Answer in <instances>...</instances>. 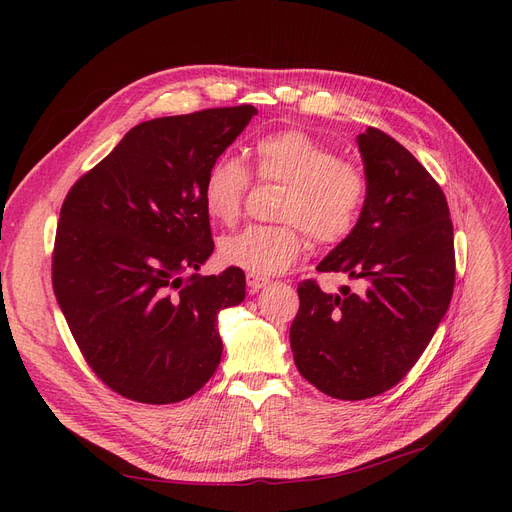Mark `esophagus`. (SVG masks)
I'll return each mask as SVG.
<instances>
[{
    "label": "esophagus",
    "instance_id": "34e87169",
    "mask_svg": "<svg viewBox=\"0 0 512 512\" xmlns=\"http://www.w3.org/2000/svg\"><path fill=\"white\" fill-rule=\"evenodd\" d=\"M247 284H249V288H251V292H257V290H261L263 286H267L270 284V278H265V276H257V274H247Z\"/></svg>",
    "mask_w": 512,
    "mask_h": 512
}]
</instances>
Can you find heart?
Listing matches in <instances>:
<instances>
[{"instance_id": "obj_1", "label": "heart", "mask_w": 512, "mask_h": 512, "mask_svg": "<svg viewBox=\"0 0 512 512\" xmlns=\"http://www.w3.org/2000/svg\"><path fill=\"white\" fill-rule=\"evenodd\" d=\"M255 176L263 184H280L278 226H249L220 240L224 263L257 276L286 272L309 247L338 245L351 236L367 205L369 178L351 159L303 128L267 132L253 143ZM253 184L249 168L236 155L215 157L205 170L201 201L211 220L232 224Z\"/></svg>"}]
</instances>
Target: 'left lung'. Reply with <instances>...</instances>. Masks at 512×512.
I'll return each mask as SVG.
<instances>
[{
  "label": "left lung",
  "instance_id": "left-lung-1",
  "mask_svg": "<svg viewBox=\"0 0 512 512\" xmlns=\"http://www.w3.org/2000/svg\"><path fill=\"white\" fill-rule=\"evenodd\" d=\"M369 197L357 230L317 270L359 280V292L299 284L290 326L294 365L317 390L363 400L396 386L438 330L454 288V236L440 184L390 134H359Z\"/></svg>",
  "mask_w": 512,
  "mask_h": 512
}]
</instances>
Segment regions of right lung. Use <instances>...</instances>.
Here are the masks:
<instances>
[{"mask_svg": "<svg viewBox=\"0 0 512 512\" xmlns=\"http://www.w3.org/2000/svg\"><path fill=\"white\" fill-rule=\"evenodd\" d=\"M255 114L236 105L141 122L62 203L53 292L87 365L128 400H184L220 365L215 321L245 299V272L182 274L213 253L205 170Z\"/></svg>", "mask_w": 512, "mask_h": 512, "instance_id": "add662e5", "label": "right lung"}]
</instances>
